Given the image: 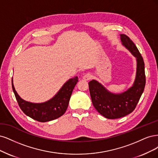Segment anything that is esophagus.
I'll use <instances>...</instances> for the list:
<instances>
[{"mask_svg": "<svg viewBox=\"0 0 158 158\" xmlns=\"http://www.w3.org/2000/svg\"><path fill=\"white\" fill-rule=\"evenodd\" d=\"M91 79H92V75H91L89 73L85 74L83 77V79L85 80V81H89V80Z\"/></svg>", "mask_w": 158, "mask_h": 158, "instance_id": "1", "label": "esophagus"}]
</instances>
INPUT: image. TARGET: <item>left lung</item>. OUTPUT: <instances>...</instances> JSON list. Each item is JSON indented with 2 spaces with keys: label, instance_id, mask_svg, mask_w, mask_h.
Returning a JSON list of instances; mask_svg holds the SVG:
<instances>
[{
  "label": "left lung",
  "instance_id": "1",
  "mask_svg": "<svg viewBox=\"0 0 158 158\" xmlns=\"http://www.w3.org/2000/svg\"><path fill=\"white\" fill-rule=\"evenodd\" d=\"M121 44L134 56L136 60V72L134 83L121 93H113L94 79L89 83L92 102L98 112L108 119H118L131 114L143 93L146 76L144 62L138 48L129 37L120 35Z\"/></svg>",
  "mask_w": 158,
  "mask_h": 158
}]
</instances>
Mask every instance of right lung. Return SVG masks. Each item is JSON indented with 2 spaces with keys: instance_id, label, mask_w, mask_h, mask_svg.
Segmentation results:
<instances>
[{
  "instance_id": "add662e5",
  "label": "right lung",
  "mask_w": 158,
  "mask_h": 158,
  "mask_svg": "<svg viewBox=\"0 0 158 158\" xmlns=\"http://www.w3.org/2000/svg\"><path fill=\"white\" fill-rule=\"evenodd\" d=\"M77 82V76L69 79L51 99L41 103L30 102L20 97L15 90L13 78L12 86L19 108L29 118L44 123L57 119L64 114L68 107L73 90Z\"/></svg>"
}]
</instances>
